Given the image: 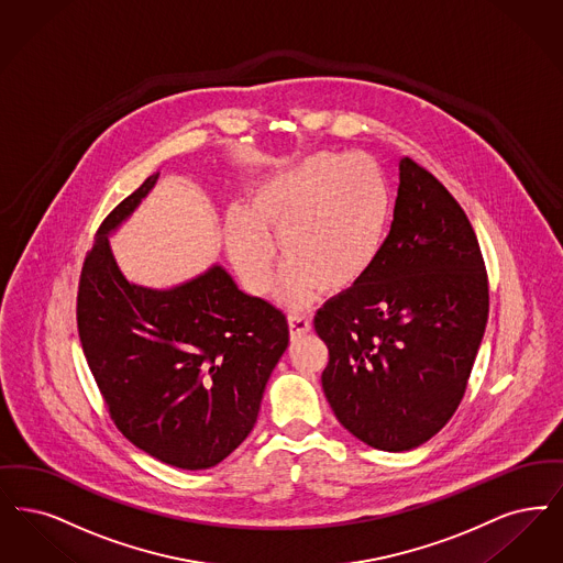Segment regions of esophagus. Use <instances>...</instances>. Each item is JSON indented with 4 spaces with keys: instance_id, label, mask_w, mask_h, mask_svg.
Instances as JSON below:
<instances>
[{
    "instance_id": "esophagus-1",
    "label": "esophagus",
    "mask_w": 563,
    "mask_h": 563,
    "mask_svg": "<svg viewBox=\"0 0 563 563\" xmlns=\"http://www.w3.org/2000/svg\"><path fill=\"white\" fill-rule=\"evenodd\" d=\"M310 327H312V320L308 316L297 314V312L289 314V333L292 339L306 335L310 331Z\"/></svg>"
}]
</instances>
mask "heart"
<instances>
[{
    "label": "heart",
    "mask_w": 563,
    "mask_h": 563,
    "mask_svg": "<svg viewBox=\"0 0 563 563\" xmlns=\"http://www.w3.org/2000/svg\"><path fill=\"white\" fill-rule=\"evenodd\" d=\"M389 224V192L373 158L316 153L264 181L225 218L228 255L253 295L271 289L274 245L287 268L278 297L289 306L312 292H343L375 266Z\"/></svg>",
    "instance_id": "b5f03b06"
}]
</instances>
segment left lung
<instances>
[{"instance_id":"obj_1","label":"left lung","mask_w":563,"mask_h":563,"mask_svg":"<svg viewBox=\"0 0 563 563\" xmlns=\"http://www.w3.org/2000/svg\"><path fill=\"white\" fill-rule=\"evenodd\" d=\"M490 308L463 207L400 158L394 220L375 266L314 318L329 347L322 389L339 423L387 452L417 449L461 405Z\"/></svg>"}]
</instances>
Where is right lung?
I'll use <instances>...</instances> for the list:
<instances>
[{
  "label": "right lung",
  "mask_w": 563,
  "mask_h": 563,
  "mask_svg": "<svg viewBox=\"0 0 563 563\" xmlns=\"http://www.w3.org/2000/svg\"><path fill=\"white\" fill-rule=\"evenodd\" d=\"M157 178L148 176L98 228L79 274L77 329L114 428L158 461L195 472L247 438L289 324L268 301L239 291L220 266L172 291L123 278L107 234Z\"/></svg>",
  "instance_id": "add662e5"
}]
</instances>
